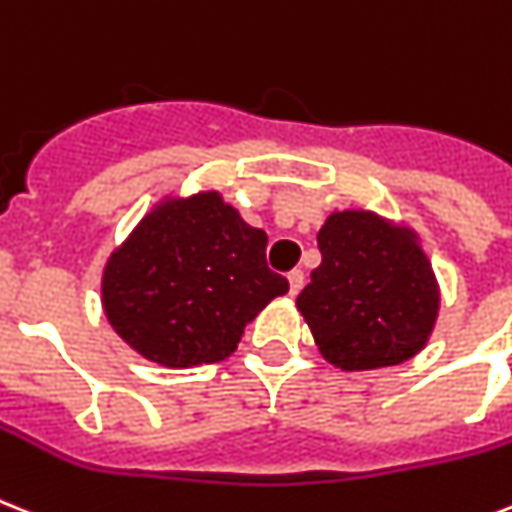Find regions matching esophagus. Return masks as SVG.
Returning <instances> with one entry per match:
<instances>
[{
	"label": "esophagus",
	"mask_w": 512,
	"mask_h": 512,
	"mask_svg": "<svg viewBox=\"0 0 512 512\" xmlns=\"http://www.w3.org/2000/svg\"><path fill=\"white\" fill-rule=\"evenodd\" d=\"M305 286V273L299 268H294L292 273H289V292L292 294H299V289Z\"/></svg>",
	"instance_id": "esophagus-1"
}]
</instances>
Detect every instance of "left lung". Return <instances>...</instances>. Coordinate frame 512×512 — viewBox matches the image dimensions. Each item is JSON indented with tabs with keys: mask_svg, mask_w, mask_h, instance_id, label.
<instances>
[{
	"mask_svg": "<svg viewBox=\"0 0 512 512\" xmlns=\"http://www.w3.org/2000/svg\"><path fill=\"white\" fill-rule=\"evenodd\" d=\"M321 265L297 297L323 360L342 371L400 365L429 344L442 292L407 223L347 207L318 231Z\"/></svg>",
	"mask_w": 512,
	"mask_h": 512,
	"instance_id": "left-lung-1",
	"label": "left lung"
}]
</instances>
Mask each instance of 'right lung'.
Here are the masks:
<instances>
[{
    "mask_svg": "<svg viewBox=\"0 0 512 512\" xmlns=\"http://www.w3.org/2000/svg\"><path fill=\"white\" fill-rule=\"evenodd\" d=\"M268 236L220 191L162 197L107 257L102 307L115 334L152 363H220L289 281L265 263Z\"/></svg>",
    "mask_w": 512,
    "mask_h": 512,
    "instance_id": "1",
    "label": "right lung"
}]
</instances>
